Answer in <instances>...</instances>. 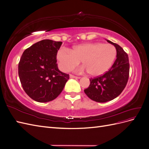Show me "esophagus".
I'll return each instance as SVG.
<instances>
[{"label":"esophagus","instance_id":"obj_1","mask_svg":"<svg viewBox=\"0 0 149 149\" xmlns=\"http://www.w3.org/2000/svg\"><path fill=\"white\" fill-rule=\"evenodd\" d=\"M70 77L71 78H75V79H79L80 77H78V76H74L73 74H70Z\"/></svg>","mask_w":149,"mask_h":149}]
</instances>
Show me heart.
I'll use <instances>...</instances> for the list:
<instances>
[{"mask_svg": "<svg viewBox=\"0 0 149 149\" xmlns=\"http://www.w3.org/2000/svg\"><path fill=\"white\" fill-rule=\"evenodd\" d=\"M116 55V49L112 45L89 43L79 45L71 50L61 48L58 50L56 58L63 71L73 69L81 61L84 66L79 71H87L89 75L99 76L111 68Z\"/></svg>", "mask_w": 149, "mask_h": 149, "instance_id": "1", "label": "heart"}]
</instances>
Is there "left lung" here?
Listing matches in <instances>:
<instances>
[{"label":"left lung","instance_id":"obj_1","mask_svg":"<svg viewBox=\"0 0 149 149\" xmlns=\"http://www.w3.org/2000/svg\"><path fill=\"white\" fill-rule=\"evenodd\" d=\"M116 47V59L113 65L104 74L91 78L89 87L84 90L91 100L105 102L114 100L123 92L127 83L129 75V57L119 45L107 40Z\"/></svg>","mask_w":149,"mask_h":149}]
</instances>
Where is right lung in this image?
I'll return each mask as SVG.
<instances>
[{
  "label": "right lung",
  "instance_id": "obj_1",
  "mask_svg": "<svg viewBox=\"0 0 149 149\" xmlns=\"http://www.w3.org/2000/svg\"><path fill=\"white\" fill-rule=\"evenodd\" d=\"M61 45V42L43 40L22 54L18 68L20 81L25 92L35 101L55 100L70 78L58 68L56 55Z\"/></svg>",
  "mask_w": 149,
  "mask_h": 149
}]
</instances>
